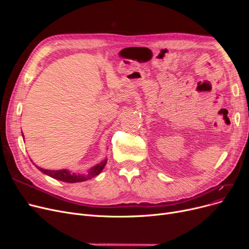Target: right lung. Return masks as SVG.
Listing matches in <instances>:
<instances>
[{
  "label": "right lung",
  "mask_w": 249,
  "mask_h": 249,
  "mask_svg": "<svg viewBox=\"0 0 249 249\" xmlns=\"http://www.w3.org/2000/svg\"><path fill=\"white\" fill-rule=\"evenodd\" d=\"M23 135V134H22ZM107 163V160H105L101 161L99 164L95 165L91 167L89 171H88L87 175H80V174H71L68 169H58V171H50V169H45L42 167H39L35 165L39 171L42 172L43 174L53 178L55 179L64 181V182H80V181H85L87 179H89L91 178H94L98 176L105 167Z\"/></svg>",
  "instance_id": "add662e5"
}]
</instances>
